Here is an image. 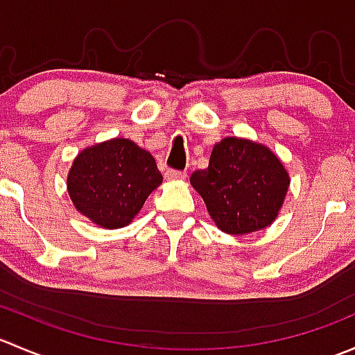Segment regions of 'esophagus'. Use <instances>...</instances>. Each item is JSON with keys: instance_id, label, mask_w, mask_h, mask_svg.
I'll use <instances>...</instances> for the list:
<instances>
[{"instance_id": "esophagus-1", "label": "esophagus", "mask_w": 355, "mask_h": 355, "mask_svg": "<svg viewBox=\"0 0 355 355\" xmlns=\"http://www.w3.org/2000/svg\"><path fill=\"white\" fill-rule=\"evenodd\" d=\"M164 178L170 182L184 180V178H187V173H185V171H178V170H168L166 173H164Z\"/></svg>"}]
</instances>
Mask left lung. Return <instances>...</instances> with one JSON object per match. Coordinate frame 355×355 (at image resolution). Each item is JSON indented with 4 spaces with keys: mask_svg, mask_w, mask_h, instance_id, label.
Segmentation results:
<instances>
[{
    "mask_svg": "<svg viewBox=\"0 0 355 355\" xmlns=\"http://www.w3.org/2000/svg\"><path fill=\"white\" fill-rule=\"evenodd\" d=\"M191 184L221 232L245 235L273 223L290 177L270 148L249 139L225 137L214 144L206 170L192 173Z\"/></svg>",
    "mask_w": 355,
    "mask_h": 355,
    "instance_id": "8db88e82",
    "label": "left lung"
}]
</instances>
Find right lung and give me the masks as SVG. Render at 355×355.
Returning a JSON list of instances; mask_svg holds the SVG:
<instances>
[{
	"instance_id": "obj_1",
	"label": "right lung",
	"mask_w": 355,
	"mask_h": 355,
	"mask_svg": "<svg viewBox=\"0 0 355 355\" xmlns=\"http://www.w3.org/2000/svg\"><path fill=\"white\" fill-rule=\"evenodd\" d=\"M155 157L128 139H111L78 153L67 177L75 209L103 228L127 227L161 185Z\"/></svg>"
}]
</instances>
